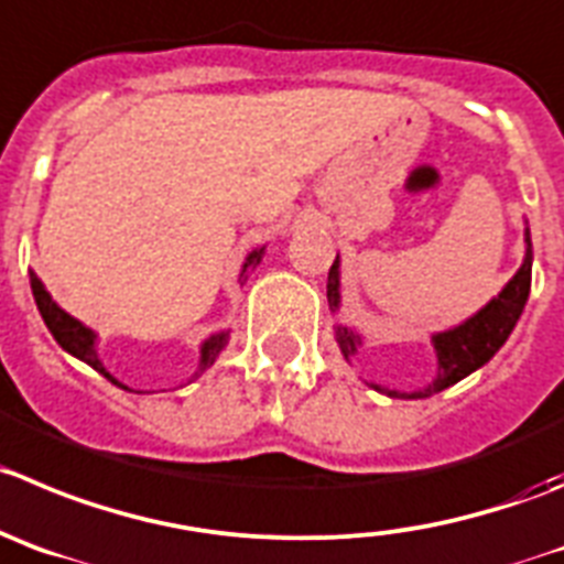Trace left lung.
<instances>
[{"mask_svg": "<svg viewBox=\"0 0 564 564\" xmlns=\"http://www.w3.org/2000/svg\"><path fill=\"white\" fill-rule=\"evenodd\" d=\"M525 256L520 270L509 278L507 286L489 300L487 306L478 308L473 317H467L465 323L454 325L448 330H436L431 334V345H434L436 354V376L431 378L425 387L412 389V392H403V389H389L381 387L376 381H367L376 392L389 394V398H403V401H417V398H431V394L442 392V389L454 387L462 378H467L470 372H476L478 367L487 365L492 356L503 347V341L509 339V334L518 325L520 314L525 308V300L531 292V261H534V252H531V234L529 223H525ZM328 306L330 312L339 314L341 308V258L336 256L334 267L328 272ZM334 339L339 345L341 356H345L347 365H354V359L359 356L361 345H365V336L356 328L345 323L334 325Z\"/></svg>", "mask_w": 564, "mask_h": 564, "instance_id": "left-lung-1", "label": "left lung"}]
</instances>
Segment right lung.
Wrapping results in <instances>:
<instances>
[{
	"instance_id": "obj_1",
	"label": "right lung",
	"mask_w": 564,
	"mask_h": 564,
	"mask_svg": "<svg viewBox=\"0 0 564 564\" xmlns=\"http://www.w3.org/2000/svg\"><path fill=\"white\" fill-rule=\"evenodd\" d=\"M264 250H267V247H256V250L247 252L245 264H241V272H239V281H247L250 270H256V267L261 264V258H264ZM30 289H33L35 306H39L41 317H44V325H46V328H50V334L55 336L57 345H61L68 356H75V359H80L83 365L94 367V370H97L99 376L108 378L110 383L128 389L122 381H119V378H113L108 370H105L102 359H99V347H97L99 339H97V334H94V330L88 328L86 323H80V319H77V317H72V314H68V312H63V308L57 306L55 300H52V294L46 292V286H44V283H41V278L35 275V272H30ZM228 339H230V330H217V334H210L208 339H203V345H199V365H197V372H194V376H192V381H194V378L203 376V372L208 370V367L214 365V361H217V356L223 354L225 345H228ZM192 381H188V383H192ZM128 392H133V389H128Z\"/></svg>"
}]
</instances>
